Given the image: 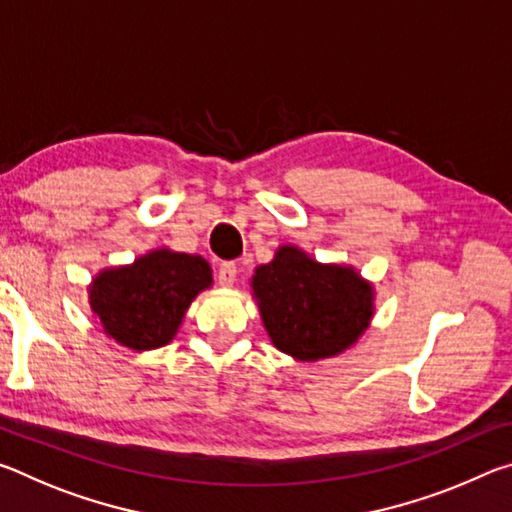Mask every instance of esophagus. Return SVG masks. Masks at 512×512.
<instances>
[{"instance_id":"esophagus-1","label":"esophagus","mask_w":512,"mask_h":512,"mask_svg":"<svg viewBox=\"0 0 512 512\" xmlns=\"http://www.w3.org/2000/svg\"><path fill=\"white\" fill-rule=\"evenodd\" d=\"M216 280H219L221 287H232L237 280V264L235 262H223L219 266V273H216Z\"/></svg>"}]
</instances>
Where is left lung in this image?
I'll return each mask as SVG.
<instances>
[{
    "instance_id": "8db88e82",
    "label": "left lung",
    "mask_w": 512,
    "mask_h": 512,
    "mask_svg": "<svg viewBox=\"0 0 512 512\" xmlns=\"http://www.w3.org/2000/svg\"><path fill=\"white\" fill-rule=\"evenodd\" d=\"M250 287L273 345L298 361L345 352L375 314L372 284L352 266L320 264L296 246L277 248Z\"/></svg>"
}]
</instances>
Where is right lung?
I'll use <instances>...</instances> for the list:
<instances>
[{
	"instance_id": "obj_1",
	"label": "right lung",
	"mask_w": 512,
	"mask_h": 512,
	"mask_svg": "<svg viewBox=\"0 0 512 512\" xmlns=\"http://www.w3.org/2000/svg\"><path fill=\"white\" fill-rule=\"evenodd\" d=\"M212 287L201 255L151 250L133 264L106 268L90 284V307L103 332L119 345L144 352L167 345L198 293Z\"/></svg>"
}]
</instances>
